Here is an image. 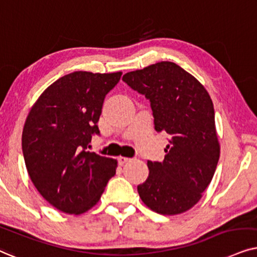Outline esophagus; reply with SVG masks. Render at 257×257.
Instances as JSON below:
<instances>
[{"label":"esophagus","mask_w":257,"mask_h":257,"mask_svg":"<svg viewBox=\"0 0 257 257\" xmlns=\"http://www.w3.org/2000/svg\"><path fill=\"white\" fill-rule=\"evenodd\" d=\"M117 161H118L119 166H123V164H125V163L131 162V159H128V157H123V156H119L118 159H117Z\"/></svg>","instance_id":"esophagus-1"}]
</instances>
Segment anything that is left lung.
Returning <instances> with one entry per match:
<instances>
[{
	"mask_svg": "<svg viewBox=\"0 0 257 257\" xmlns=\"http://www.w3.org/2000/svg\"><path fill=\"white\" fill-rule=\"evenodd\" d=\"M122 80L150 101L155 131L170 136L162 162L148 161L140 197L155 213H184L202 197L220 157L213 101L193 75L168 61L126 73Z\"/></svg>",
	"mask_w": 257,
	"mask_h": 257,
	"instance_id": "left-lung-1",
	"label": "left lung"
}]
</instances>
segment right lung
<instances>
[{
  "label": "right lung",
  "instance_id": "right-lung-1",
  "mask_svg": "<svg viewBox=\"0 0 257 257\" xmlns=\"http://www.w3.org/2000/svg\"><path fill=\"white\" fill-rule=\"evenodd\" d=\"M122 73L75 71L50 84L30 109L22 152L30 180L63 213L80 215L101 198L117 161L87 152L105 95Z\"/></svg>",
  "mask_w": 257,
  "mask_h": 257
}]
</instances>
